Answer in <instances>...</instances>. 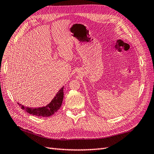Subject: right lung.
<instances>
[{
  "instance_id": "add662e5",
  "label": "right lung",
  "mask_w": 154,
  "mask_h": 154,
  "mask_svg": "<svg viewBox=\"0 0 154 154\" xmlns=\"http://www.w3.org/2000/svg\"><path fill=\"white\" fill-rule=\"evenodd\" d=\"M63 99V87L60 88V90L58 92V93L54 97L52 101L44 107L41 108H29V107H24L23 105L20 104L17 102V104L21 106L22 109L26 111V112L31 114L33 116H36L38 117H47L51 116L54 113L56 112L58 109L62 106V101Z\"/></svg>"
}]
</instances>
